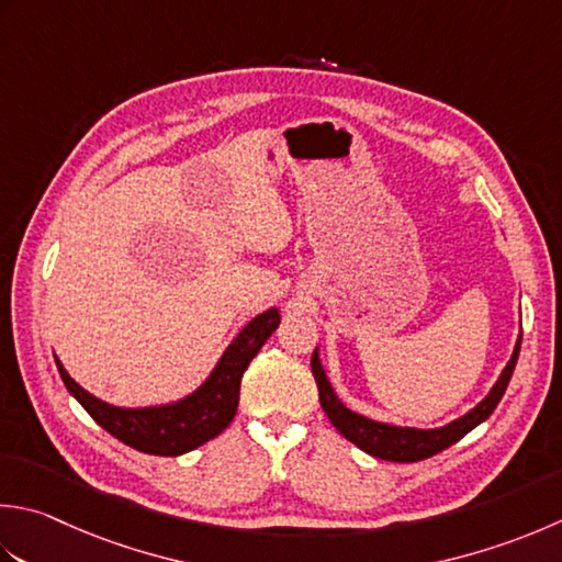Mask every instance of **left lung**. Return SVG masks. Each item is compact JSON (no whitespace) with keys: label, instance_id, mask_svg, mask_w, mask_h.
Masks as SVG:
<instances>
[{"label":"left lung","instance_id":"1","mask_svg":"<svg viewBox=\"0 0 562 562\" xmlns=\"http://www.w3.org/2000/svg\"><path fill=\"white\" fill-rule=\"evenodd\" d=\"M519 350H521V336L516 340L512 360L507 362L502 378L497 380V384H494L487 397L482 400L475 409L468 412L465 416H460L458 422L448 424L443 428H431V431L380 424V422L366 419V416H360L356 412H350L348 406L338 402L331 384H328L316 350L312 356V372L318 387V402H322V409L326 412L328 422L336 426V431L340 436L348 438L350 443H356L360 450H366V453L375 458L392 460V463H416V460H426L436 453H441V450H446L448 446L458 443L460 438L470 434L472 428L485 422L487 416L497 409V404L504 397V392H507V384L514 375L516 360H519Z\"/></svg>","mask_w":562,"mask_h":562}]
</instances>
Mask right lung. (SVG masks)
<instances>
[{"label": "right lung", "instance_id": "obj_1", "mask_svg": "<svg viewBox=\"0 0 562 562\" xmlns=\"http://www.w3.org/2000/svg\"><path fill=\"white\" fill-rule=\"evenodd\" d=\"M278 326V310H268L266 314L256 316L226 348L224 358L218 360V366L200 390L178 404L153 406V409H119V406L85 392L65 372L60 360H55V366H58L65 387L70 390L72 397L121 443L150 456H182L187 450L212 441L234 422L240 378H244L248 362L258 356V350Z\"/></svg>", "mask_w": 562, "mask_h": 562}]
</instances>
